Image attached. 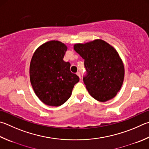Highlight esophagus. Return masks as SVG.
I'll return each mask as SVG.
<instances>
[{
    "label": "esophagus",
    "instance_id": "esophagus-1",
    "mask_svg": "<svg viewBox=\"0 0 149 149\" xmlns=\"http://www.w3.org/2000/svg\"><path fill=\"white\" fill-rule=\"evenodd\" d=\"M77 75H78V76L79 77V78L81 79V73H80L79 72H77Z\"/></svg>",
    "mask_w": 149,
    "mask_h": 149
}]
</instances>
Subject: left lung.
<instances>
[{
	"label": "left lung",
	"mask_w": 149,
	"mask_h": 149,
	"mask_svg": "<svg viewBox=\"0 0 149 149\" xmlns=\"http://www.w3.org/2000/svg\"><path fill=\"white\" fill-rule=\"evenodd\" d=\"M74 50L85 60L83 80L89 94L100 102L114 98L124 77V64L117 51L102 40L77 44Z\"/></svg>",
	"instance_id": "left-lung-1"
}]
</instances>
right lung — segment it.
I'll return each instance as SVG.
<instances>
[{
    "label": "right lung",
    "mask_w": 149,
    "mask_h": 149,
    "mask_svg": "<svg viewBox=\"0 0 149 149\" xmlns=\"http://www.w3.org/2000/svg\"><path fill=\"white\" fill-rule=\"evenodd\" d=\"M67 47L61 42H47L35 51L30 64V79L36 96L51 106H60L71 96L79 78L63 61Z\"/></svg>",
    "instance_id": "add662e5"
}]
</instances>
